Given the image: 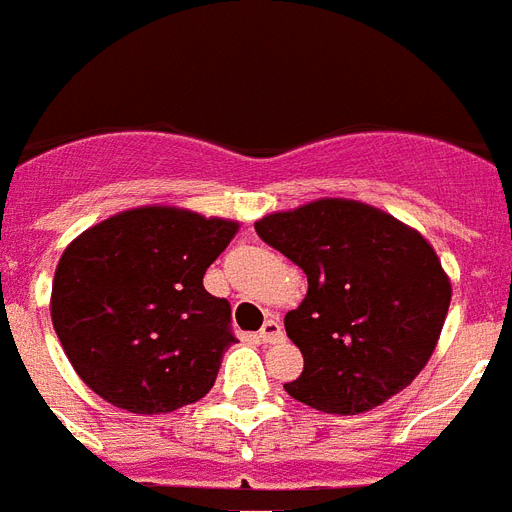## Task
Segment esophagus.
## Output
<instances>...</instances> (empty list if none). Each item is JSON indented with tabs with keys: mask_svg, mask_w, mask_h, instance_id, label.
Instances as JSON below:
<instances>
[{
	"mask_svg": "<svg viewBox=\"0 0 512 512\" xmlns=\"http://www.w3.org/2000/svg\"><path fill=\"white\" fill-rule=\"evenodd\" d=\"M284 338V330L279 325V319H268L263 327H260V341L263 343H276Z\"/></svg>",
	"mask_w": 512,
	"mask_h": 512,
	"instance_id": "obj_1",
	"label": "esophagus"
}]
</instances>
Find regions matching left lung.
Instances as JSON below:
<instances>
[{
  "instance_id": "1",
  "label": "left lung",
  "mask_w": 512,
  "mask_h": 512,
  "mask_svg": "<svg viewBox=\"0 0 512 512\" xmlns=\"http://www.w3.org/2000/svg\"><path fill=\"white\" fill-rule=\"evenodd\" d=\"M255 230L308 279L303 303L284 317L303 354V373L284 384L295 400L354 416L419 376L451 303V282L419 230L346 198L268 214Z\"/></svg>"
}]
</instances>
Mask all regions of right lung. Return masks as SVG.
Listing matches in <instances>:
<instances>
[{"label":"right lung","instance_id":"right-lung-1","mask_svg":"<svg viewBox=\"0 0 512 512\" xmlns=\"http://www.w3.org/2000/svg\"><path fill=\"white\" fill-rule=\"evenodd\" d=\"M239 222L139 206L93 225L58 260L50 317L77 376L115 408L169 413L209 392L236 343L206 268Z\"/></svg>","mask_w":512,"mask_h":512}]
</instances>
